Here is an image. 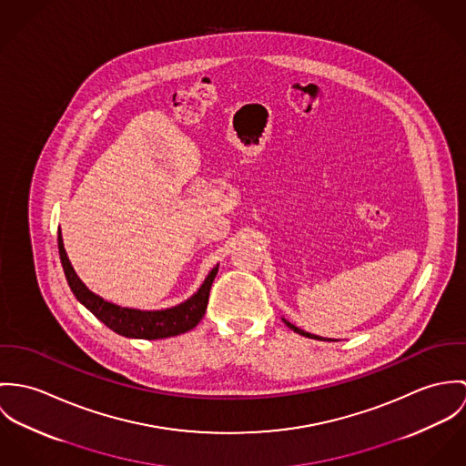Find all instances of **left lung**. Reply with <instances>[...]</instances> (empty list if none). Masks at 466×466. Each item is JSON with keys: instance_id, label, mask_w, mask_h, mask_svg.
I'll list each match as a JSON object with an SVG mask.
<instances>
[{"instance_id": "left-lung-1", "label": "left lung", "mask_w": 466, "mask_h": 466, "mask_svg": "<svg viewBox=\"0 0 466 466\" xmlns=\"http://www.w3.org/2000/svg\"><path fill=\"white\" fill-rule=\"evenodd\" d=\"M286 321V319H284ZM286 325L289 327V329H293L297 334H300V336H306V338H310V339H323V338H319V336H314V334H309V332H304L302 329H299V327H295L293 323H289V321H286Z\"/></svg>"}]
</instances>
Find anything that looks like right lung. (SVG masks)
Masks as SVG:
<instances>
[{"mask_svg": "<svg viewBox=\"0 0 466 466\" xmlns=\"http://www.w3.org/2000/svg\"><path fill=\"white\" fill-rule=\"evenodd\" d=\"M58 254H60V262H62L67 284L75 293V297L98 319H102L110 330L125 338H137V339L171 338L197 327L208 309V291L218 273V266L212 268V271L208 273L198 293H195L189 300H186L177 308L166 310L127 309V308H119L110 302H105L104 299L96 297L82 284V280L76 277L75 269L69 264V258L66 256L60 234H58Z\"/></svg>", "mask_w": 466, "mask_h": 466, "instance_id": "obj_1", "label": "right lung"}]
</instances>
